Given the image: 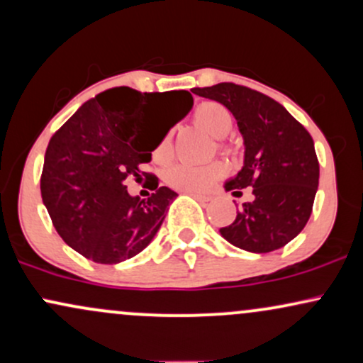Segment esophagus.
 Returning a JSON list of instances; mask_svg holds the SVG:
<instances>
[{
    "label": "esophagus",
    "mask_w": 363,
    "mask_h": 363,
    "mask_svg": "<svg viewBox=\"0 0 363 363\" xmlns=\"http://www.w3.org/2000/svg\"><path fill=\"white\" fill-rule=\"evenodd\" d=\"M187 194L193 196L194 199H198V201H201V203H208V201H210V196H203V194H198V193H191V191H189V193H187Z\"/></svg>",
    "instance_id": "esophagus-1"
}]
</instances>
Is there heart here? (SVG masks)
<instances>
[{
    "label": "heart",
    "mask_w": 363,
    "mask_h": 363,
    "mask_svg": "<svg viewBox=\"0 0 363 363\" xmlns=\"http://www.w3.org/2000/svg\"><path fill=\"white\" fill-rule=\"evenodd\" d=\"M193 119L196 126H199L215 140H222L234 126V119L228 109L218 102H203L194 109ZM172 155V133H167L158 141L153 158L157 162L169 160ZM223 174L220 164L208 165H189L177 164L170 167L165 174V181L176 189L194 191V193H205L215 184V181Z\"/></svg>",
    "instance_id": "1"
}]
</instances>
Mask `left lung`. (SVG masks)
I'll return each instance as SVG.
<instances>
[{
	"instance_id": "8db88e82",
	"label": "left lung",
	"mask_w": 363,
	"mask_h": 363,
	"mask_svg": "<svg viewBox=\"0 0 363 363\" xmlns=\"http://www.w3.org/2000/svg\"><path fill=\"white\" fill-rule=\"evenodd\" d=\"M193 94L227 107L244 140L242 169L223 187L234 196L252 187L254 199L242 203L220 234L249 252L283 247L309 222L318 193L319 162L309 131L281 104L247 86L218 83Z\"/></svg>"
}]
</instances>
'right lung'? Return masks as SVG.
<instances>
[{
    "label": "right lung",
    "mask_w": 363,
    "mask_h": 363,
    "mask_svg": "<svg viewBox=\"0 0 363 363\" xmlns=\"http://www.w3.org/2000/svg\"><path fill=\"white\" fill-rule=\"evenodd\" d=\"M181 102V112L155 135L141 140L147 107L162 94H140L119 86L85 102L54 133L44 155L40 194L54 228L86 259L118 264L140 254L157 235L177 198L141 172L169 129L193 109L187 90L165 91ZM147 175L154 191L140 200L127 193L128 177Z\"/></svg>",
    "instance_id": "1"
}]
</instances>
